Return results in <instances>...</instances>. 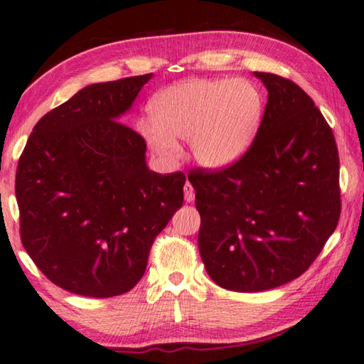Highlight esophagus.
Segmentation results:
<instances>
[{
	"label": "esophagus",
	"mask_w": 364,
	"mask_h": 364,
	"mask_svg": "<svg viewBox=\"0 0 364 364\" xmlns=\"http://www.w3.org/2000/svg\"><path fill=\"white\" fill-rule=\"evenodd\" d=\"M183 189H184V200H186V203H193L196 198V193H194V188L191 186V183L186 181Z\"/></svg>",
	"instance_id": "esophagus-1"
}]
</instances>
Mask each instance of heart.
Listing matches in <instances>:
<instances>
[{"label":"heart","instance_id":"b5f03b06","mask_svg":"<svg viewBox=\"0 0 364 364\" xmlns=\"http://www.w3.org/2000/svg\"><path fill=\"white\" fill-rule=\"evenodd\" d=\"M262 95L255 84L232 79H188L155 97L152 119L139 132L166 165L180 157L176 139H189L194 160L207 170L233 165L255 139L262 118Z\"/></svg>","mask_w":364,"mask_h":364}]
</instances>
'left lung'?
Segmentation results:
<instances>
[{
	"instance_id": "left-lung-1",
	"label": "left lung",
	"mask_w": 364,
	"mask_h": 364,
	"mask_svg": "<svg viewBox=\"0 0 364 364\" xmlns=\"http://www.w3.org/2000/svg\"><path fill=\"white\" fill-rule=\"evenodd\" d=\"M267 105L255 142L220 171L191 173L207 274L232 291H265L301 275L340 217L333 132L299 85L255 73Z\"/></svg>"
}]
</instances>
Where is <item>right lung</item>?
Listing matches in <instances>:
<instances>
[{"mask_svg":"<svg viewBox=\"0 0 364 364\" xmlns=\"http://www.w3.org/2000/svg\"><path fill=\"white\" fill-rule=\"evenodd\" d=\"M152 74L90 84L33 126L16 173L21 238L55 285L92 298L129 291L154 238L183 205V173L149 170L119 123Z\"/></svg>","mask_w":364,"mask_h":364,"instance_id":"obj_1","label":"right lung"}]
</instances>
